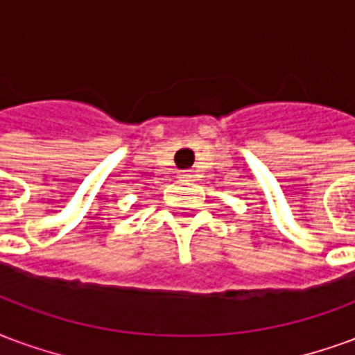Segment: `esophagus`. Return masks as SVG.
<instances>
[{
	"label": "esophagus",
	"mask_w": 355,
	"mask_h": 355,
	"mask_svg": "<svg viewBox=\"0 0 355 355\" xmlns=\"http://www.w3.org/2000/svg\"><path fill=\"white\" fill-rule=\"evenodd\" d=\"M193 178H195V172H193V170H183V172H180L181 181H191Z\"/></svg>",
	"instance_id": "1"
}]
</instances>
